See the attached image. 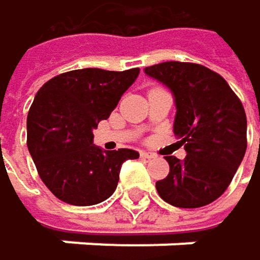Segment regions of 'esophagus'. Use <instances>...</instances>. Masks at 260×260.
I'll use <instances>...</instances> for the list:
<instances>
[{"label":"esophagus","mask_w":260,"mask_h":260,"mask_svg":"<svg viewBox=\"0 0 260 260\" xmlns=\"http://www.w3.org/2000/svg\"><path fill=\"white\" fill-rule=\"evenodd\" d=\"M141 156H142V158H147V159L156 158V155H155V153H152V152H147V150H142V152H141Z\"/></svg>","instance_id":"obj_1"}]
</instances>
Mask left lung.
<instances>
[{"label": "left lung", "mask_w": 260, "mask_h": 260, "mask_svg": "<svg viewBox=\"0 0 260 260\" xmlns=\"http://www.w3.org/2000/svg\"><path fill=\"white\" fill-rule=\"evenodd\" d=\"M144 73L171 89L174 133L186 158L167 156L171 172L156 181L159 197L177 208H202L230 186L246 150V116L226 80L197 63L164 61Z\"/></svg>", "instance_id": "left-lung-1"}]
</instances>
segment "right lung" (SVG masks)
<instances>
[{"label":"right lung","mask_w":260,"mask_h":260,"mask_svg":"<svg viewBox=\"0 0 260 260\" xmlns=\"http://www.w3.org/2000/svg\"><path fill=\"white\" fill-rule=\"evenodd\" d=\"M139 70L85 68L48 80L27 114V149L42 181L70 205L91 206L116 190L121 166L139 158L132 149L102 150L93 130L108 119Z\"/></svg>","instance_id":"obj_1"}]
</instances>
